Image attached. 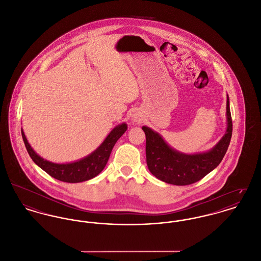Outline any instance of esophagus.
Listing matches in <instances>:
<instances>
[{"mask_svg":"<svg viewBox=\"0 0 261 261\" xmlns=\"http://www.w3.org/2000/svg\"><path fill=\"white\" fill-rule=\"evenodd\" d=\"M137 121H140V120H139V119H137Z\"/></svg>","mask_w":261,"mask_h":261,"instance_id":"esophagus-1","label":"esophagus"}]
</instances>
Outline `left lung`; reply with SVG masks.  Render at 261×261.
<instances>
[{
    "mask_svg": "<svg viewBox=\"0 0 261 261\" xmlns=\"http://www.w3.org/2000/svg\"><path fill=\"white\" fill-rule=\"evenodd\" d=\"M227 128L222 139L206 152L186 154L171 148L164 139L147 126H142L145 134L146 164L149 171L159 179L174 186L194 184L220 164L226 153L232 136V119L229 98L226 101Z\"/></svg>",
    "mask_w": 261,
    "mask_h": 261,
    "instance_id": "left-lung-1",
    "label": "left lung"
}]
</instances>
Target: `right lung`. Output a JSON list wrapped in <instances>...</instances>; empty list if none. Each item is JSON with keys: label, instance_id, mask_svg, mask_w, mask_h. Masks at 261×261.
Instances as JSON below:
<instances>
[{"label": "right lung", "instance_id": "right-lung-1", "mask_svg": "<svg viewBox=\"0 0 261 261\" xmlns=\"http://www.w3.org/2000/svg\"><path fill=\"white\" fill-rule=\"evenodd\" d=\"M126 123H121L116 126L106 138L103 142L92 152L90 155L74 162L71 164H54L44 160L36 153V151L31 147L30 143L27 141L23 128L22 137L24 140L25 148L33 160V162L45 170L51 177L64 181V182H82L94 178L107 165L114 145L118 142L119 138L126 130Z\"/></svg>", "mask_w": 261, "mask_h": 261}]
</instances>
